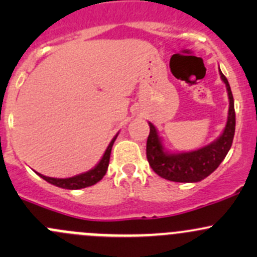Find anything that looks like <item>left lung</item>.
<instances>
[{"mask_svg":"<svg viewBox=\"0 0 257 257\" xmlns=\"http://www.w3.org/2000/svg\"><path fill=\"white\" fill-rule=\"evenodd\" d=\"M219 73L226 85L229 113L224 131L212 143L193 152L172 153L165 149L157 128L149 121L150 133L147 141V158L152 169L159 177L177 183H196L216 170L229 153L235 134L234 97L229 82L220 68Z\"/></svg>","mask_w":257,"mask_h":257,"instance_id":"8db88e82","label":"left lung"}]
</instances>
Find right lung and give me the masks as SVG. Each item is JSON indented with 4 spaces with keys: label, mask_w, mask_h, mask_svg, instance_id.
I'll use <instances>...</instances> for the list:
<instances>
[{
    "label": "right lung",
    "mask_w": 257,
    "mask_h": 257,
    "mask_svg": "<svg viewBox=\"0 0 257 257\" xmlns=\"http://www.w3.org/2000/svg\"><path fill=\"white\" fill-rule=\"evenodd\" d=\"M116 137H118V134L114 137L112 142H110L109 145H108V148L105 149L104 154H103L102 159L99 160V163H98L93 169L88 170V172L82 173V174L76 175V177L66 178V179L49 178V177H46V175L40 174V173H37V174L42 179H45L46 181H48L49 184H52V185H56L62 189H69V190H77V189H83V188H87V186L94 185V184H97L98 181L102 180L103 177L105 175V173H107L108 165H109L110 152H112V147L114 142H115Z\"/></svg>",
    "instance_id": "add662e5"
}]
</instances>
